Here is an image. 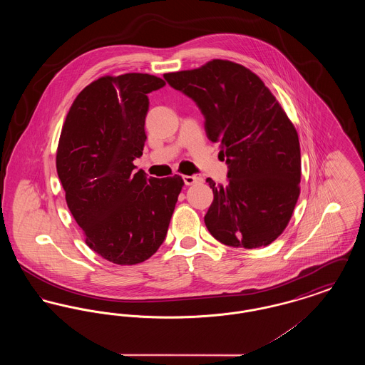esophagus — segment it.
I'll return each mask as SVG.
<instances>
[{
	"mask_svg": "<svg viewBox=\"0 0 365 365\" xmlns=\"http://www.w3.org/2000/svg\"><path fill=\"white\" fill-rule=\"evenodd\" d=\"M183 182L186 186H192V185H198V183H202L204 179L201 176H195V175H185L183 176Z\"/></svg>",
	"mask_w": 365,
	"mask_h": 365,
	"instance_id": "1",
	"label": "esophagus"
}]
</instances>
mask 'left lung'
Segmentation results:
<instances>
[{"label":"left lung","instance_id":"left-lung-1","mask_svg":"<svg viewBox=\"0 0 365 365\" xmlns=\"http://www.w3.org/2000/svg\"><path fill=\"white\" fill-rule=\"evenodd\" d=\"M200 108L212 142H220L227 185L208 179L213 201L204 217L213 238L246 249L274 242L287 226L301 180L299 140L268 87L232 61L165 73Z\"/></svg>","mask_w":365,"mask_h":365}]
</instances>
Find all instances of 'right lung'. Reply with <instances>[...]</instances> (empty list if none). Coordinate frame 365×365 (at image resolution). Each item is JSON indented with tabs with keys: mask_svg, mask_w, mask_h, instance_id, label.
Instances as JSON below:
<instances>
[{
	"mask_svg": "<svg viewBox=\"0 0 365 365\" xmlns=\"http://www.w3.org/2000/svg\"><path fill=\"white\" fill-rule=\"evenodd\" d=\"M165 86L149 73L104 76L75 98L56 167L87 246L119 265L148 260L164 242L183 179L150 178L134 165L145 146L148 94Z\"/></svg>",
	"mask_w": 365,
	"mask_h": 365,
	"instance_id": "1",
	"label": "right lung"
}]
</instances>
